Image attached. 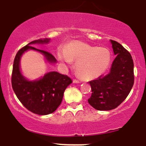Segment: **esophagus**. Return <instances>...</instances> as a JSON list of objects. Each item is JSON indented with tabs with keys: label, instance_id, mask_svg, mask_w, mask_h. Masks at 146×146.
<instances>
[{
	"label": "esophagus",
	"instance_id": "34e87169",
	"mask_svg": "<svg viewBox=\"0 0 146 146\" xmlns=\"http://www.w3.org/2000/svg\"><path fill=\"white\" fill-rule=\"evenodd\" d=\"M73 82H74V83H80V80H77V79H74V80H73Z\"/></svg>",
	"mask_w": 146,
	"mask_h": 146
}]
</instances>
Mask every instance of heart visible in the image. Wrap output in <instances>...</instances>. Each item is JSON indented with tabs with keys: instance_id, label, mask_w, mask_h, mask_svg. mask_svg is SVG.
Listing matches in <instances>:
<instances>
[{
	"instance_id": "heart-1",
	"label": "heart",
	"mask_w": 146,
	"mask_h": 146,
	"mask_svg": "<svg viewBox=\"0 0 146 146\" xmlns=\"http://www.w3.org/2000/svg\"><path fill=\"white\" fill-rule=\"evenodd\" d=\"M59 59L70 64L76 61V71L85 80L98 78L105 72L110 66L111 52L105 47H96L87 43L74 42L66 48L65 52H60Z\"/></svg>"
}]
</instances>
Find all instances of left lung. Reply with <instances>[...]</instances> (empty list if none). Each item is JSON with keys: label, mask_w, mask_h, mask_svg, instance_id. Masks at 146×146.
I'll return each mask as SVG.
<instances>
[{"label": "left lung", "mask_w": 146, "mask_h": 146, "mask_svg": "<svg viewBox=\"0 0 146 146\" xmlns=\"http://www.w3.org/2000/svg\"><path fill=\"white\" fill-rule=\"evenodd\" d=\"M115 59L106 76L91 80L92 96L88 102L98 111L115 109L124 101L134 84V64L130 52L119 43L111 40Z\"/></svg>", "instance_id": "8db88e82"}]
</instances>
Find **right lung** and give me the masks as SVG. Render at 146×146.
Instances as JSON below:
<instances>
[{
    "label": "right lung",
    "instance_id": "obj_1",
    "mask_svg": "<svg viewBox=\"0 0 146 146\" xmlns=\"http://www.w3.org/2000/svg\"><path fill=\"white\" fill-rule=\"evenodd\" d=\"M48 42L49 39L33 41L19 50L13 61L11 74L12 88L18 100L29 111L42 115L52 113L57 109L62 102L66 87L72 82L69 76L56 72L47 73L42 78L35 81H29L20 73V57L29 49L39 51L44 54L49 62L56 63V60L51 53L30 46Z\"/></svg>",
    "mask_w": 146,
    "mask_h": 146
}]
</instances>
